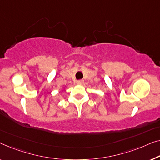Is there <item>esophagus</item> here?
Instances as JSON below:
<instances>
[{"mask_svg":"<svg viewBox=\"0 0 160 160\" xmlns=\"http://www.w3.org/2000/svg\"><path fill=\"white\" fill-rule=\"evenodd\" d=\"M83 82H84V81H83L82 80H77V82H76V83H77L78 85H82V83H83Z\"/></svg>","mask_w":160,"mask_h":160,"instance_id":"obj_1","label":"esophagus"}]
</instances>
